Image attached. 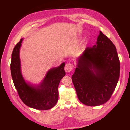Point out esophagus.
I'll use <instances>...</instances> for the list:
<instances>
[{
    "label": "esophagus",
    "instance_id": "34e87169",
    "mask_svg": "<svg viewBox=\"0 0 130 130\" xmlns=\"http://www.w3.org/2000/svg\"><path fill=\"white\" fill-rule=\"evenodd\" d=\"M73 68H74V66H73V64L69 63H67L66 64L65 68H64L65 71L67 73H69L73 69Z\"/></svg>",
    "mask_w": 130,
    "mask_h": 130
}]
</instances>
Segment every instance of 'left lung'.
<instances>
[{
  "instance_id": "1",
  "label": "left lung",
  "mask_w": 130,
  "mask_h": 130,
  "mask_svg": "<svg viewBox=\"0 0 130 130\" xmlns=\"http://www.w3.org/2000/svg\"><path fill=\"white\" fill-rule=\"evenodd\" d=\"M120 75L115 45L100 31L96 44L87 47L78 58L72 76L78 99L89 106L106 103L115 91Z\"/></svg>"
}]
</instances>
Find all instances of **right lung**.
Instances as JSON below:
<instances>
[{
	"mask_svg": "<svg viewBox=\"0 0 130 130\" xmlns=\"http://www.w3.org/2000/svg\"><path fill=\"white\" fill-rule=\"evenodd\" d=\"M22 41L23 38L15 45L12 54L10 68L14 86L19 98L26 105L39 110L49 109L58 101V87L60 81L65 76V63L50 69L40 84L33 86L26 83L22 75L19 58Z\"/></svg>",
	"mask_w": 130,
	"mask_h": 130,
	"instance_id": "right-lung-1",
	"label": "right lung"
}]
</instances>
